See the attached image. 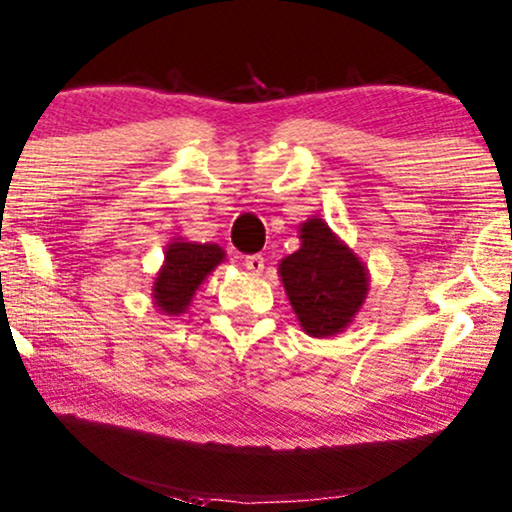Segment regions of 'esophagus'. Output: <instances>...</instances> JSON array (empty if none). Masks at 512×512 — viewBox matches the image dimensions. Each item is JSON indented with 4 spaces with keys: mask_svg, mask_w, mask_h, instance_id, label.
I'll return each mask as SVG.
<instances>
[{
    "mask_svg": "<svg viewBox=\"0 0 512 512\" xmlns=\"http://www.w3.org/2000/svg\"><path fill=\"white\" fill-rule=\"evenodd\" d=\"M243 266H246V269L250 271V273H262L264 271V257L262 255H248L246 259H243Z\"/></svg>",
    "mask_w": 512,
    "mask_h": 512,
    "instance_id": "obj_1",
    "label": "esophagus"
}]
</instances>
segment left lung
Masks as SVG:
<instances>
[{
	"instance_id": "1",
	"label": "left lung",
	"mask_w": 512,
	"mask_h": 512,
	"mask_svg": "<svg viewBox=\"0 0 512 512\" xmlns=\"http://www.w3.org/2000/svg\"><path fill=\"white\" fill-rule=\"evenodd\" d=\"M301 248L278 264L292 311L308 336L325 338L343 331L369 292V271L338 241L325 220L311 218L299 227Z\"/></svg>"
}]
</instances>
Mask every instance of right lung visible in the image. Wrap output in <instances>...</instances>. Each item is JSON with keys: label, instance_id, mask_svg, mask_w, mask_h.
I'll return each mask as SVG.
<instances>
[{"label": "right lung", "instance_id": "add662e5", "mask_svg": "<svg viewBox=\"0 0 512 512\" xmlns=\"http://www.w3.org/2000/svg\"><path fill=\"white\" fill-rule=\"evenodd\" d=\"M225 259L218 243H194L174 239L164 253V264L153 283L155 306L164 315L187 311L197 287Z\"/></svg>", "mask_w": 512, "mask_h": 512}]
</instances>
